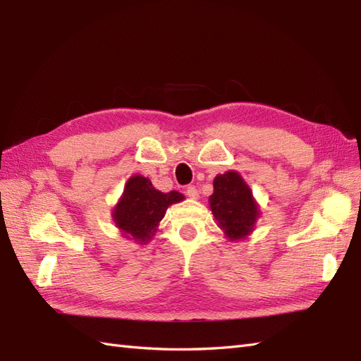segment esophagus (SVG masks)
I'll return each mask as SVG.
<instances>
[{
	"label": "esophagus",
	"mask_w": 361,
	"mask_h": 361,
	"mask_svg": "<svg viewBox=\"0 0 361 361\" xmlns=\"http://www.w3.org/2000/svg\"><path fill=\"white\" fill-rule=\"evenodd\" d=\"M186 195L189 198H192V200H195V198H198V189L195 186H188L186 188Z\"/></svg>",
	"instance_id": "1"
}]
</instances>
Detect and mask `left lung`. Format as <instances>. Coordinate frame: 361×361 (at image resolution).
<instances>
[{"label": "left lung", "instance_id": "obj_1", "mask_svg": "<svg viewBox=\"0 0 361 361\" xmlns=\"http://www.w3.org/2000/svg\"><path fill=\"white\" fill-rule=\"evenodd\" d=\"M209 206L219 226L231 240H240L250 235L260 214L250 186L234 171L214 178Z\"/></svg>", "mask_w": 361, "mask_h": 361}]
</instances>
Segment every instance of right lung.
I'll return each instance as SVG.
<instances>
[{
	"mask_svg": "<svg viewBox=\"0 0 361 361\" xmlns=\"http://www.w3.org/2000/svg\"><path fill=\"white\" fill-rule=\"evenodd\" d=\"M181 200H185V197L176 190L164 194L153 188L149 178L133 175L126 183L124 194L114 206L111 216L126 237L136 243H147L155 235L169 206Z\"/></svg>",
	"mask_w": 361,
	"mask_h": 361,
	"instance_id": "add662e5",
	"label": "right lung"
}]
</instances>
